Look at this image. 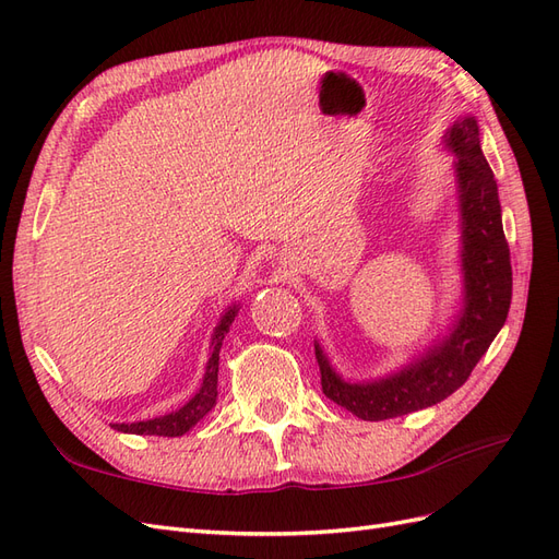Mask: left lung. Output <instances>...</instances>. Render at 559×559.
Segmentation results:
<instances>
[{
    "label": "left lung",
    "instance_id": "left-lung-1",
    "mask_svg": "<svg viewBox=\"0 0 559 559\" xmlns=\"http://www.w3.org/2000/svg\"><path fill=\"white\" fill-rule=\"evenodd\" d=\"M460 212L462 298L445 333L380 378H345L314 341L324 394L366 421L392 419L441 403L460 389L506 324L513 294L495 173L480 146L478 118L464 114L445 130Z\"/></svg>",
    "mask_w": 559,
    "mask_h": 559
}]
</instances>
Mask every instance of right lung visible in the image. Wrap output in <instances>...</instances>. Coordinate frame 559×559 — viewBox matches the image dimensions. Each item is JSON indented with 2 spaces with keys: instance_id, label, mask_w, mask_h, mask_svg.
Instances as JSON below:
<instances>
[{
  "instance_id": "1",
  "label": "right lung",
  "mask_w": 559,
  "mask_h": 559,
  "mask_svg": "<svg viewBox=\"0 0 559 559\" xmlns=\"http://www.w3.org/2000/svg\"><path fill=\"white\" fill-rule=\"evenodd\" d=\"M242 308V302H233L222 314V319L216 321V326L212 331V341H210V357L205 366V376H202V382L198 386V392L186 401L181 408L160 415V417H151L142 421H118V425H111L116 431L123 433H138V436H183L186 431H191L198 421L205 417L214 405H216V382H218V352H222L224 337L230 331L235 317H238Z\"/></svg>"
}]
</instances>
